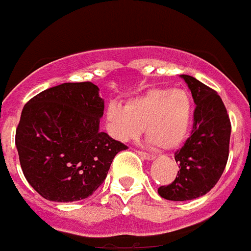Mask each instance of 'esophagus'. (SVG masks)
I'll list each match as a JSON object with an SVG mask.
<instances>
[{"instance_id":"esophagus-1","label":"esophagus","mask_w":251,"mask_h":251,"mask_svg":"<svg viewBox=\"0 0 251 251\" xmlns=\"http://www.w3.org/2000/svg\"><path fill=\"white\" fill-rule=\"evenodd\" d=\"M137 153L140 154V155H141V157L144 158V159H148V160H153L154 158H155V155H154V154L146 153V151H142V150H138Z\"/></svg>"}]
</instances>
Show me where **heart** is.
<instances>
[{
	"instance_id": "heart-1",
	"label": "heart",
	"mask_w": 251,
	"mask_h": 251,
	"mask_svg": "<svg viewBox=\"0 0 251 251\" xmlns=\"http://www.w3.org/2000/svg\"><path fill=\"white\" fill-rule=\"evenodd\" d=\"M193 119V101L184 89L155 88L122 106L111 102L106 109L110 135L120 141L145 135L150 145L170 150L181 145Z\"/></svg>"
}]
</instances>
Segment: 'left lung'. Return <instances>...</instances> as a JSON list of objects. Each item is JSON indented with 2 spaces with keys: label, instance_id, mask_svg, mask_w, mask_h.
Returning a JSON list of instances; mask_svg holds the SVG:
<instances>
[{
  "label": "left lung",
  "instance_id": "8db88e82",
  "mask_svg": "<svg viewBox=\"0 0 251 251\" xmlns=\"http://www.w3.org/2000/svg\"><path fill=\"white\" fill-rule=\"evenodd\" d=\"M196 103L193 129L175 153L179 171L176 179L158 188L168 201H188L205 196L223 174L229 155L230 120L222 98L193 76L181 75Z\"/></svg>",
  "mask_w": 251,
  "mask_h": 251
}]
</instances>
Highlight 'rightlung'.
<instances>
[{
  "mask_svg": "<svg viewBox=\"0 0 251 251\" xmlns=\"http://www.w3.org/2000/svg\"><path fill=\"white\" fill-rule=\"evenodd\" d=\"M91 81L63 83L24 105L15 133L22 171L45 200L74 202L98 189L127 149L100 131L103 100Z\"/></svg>",
  "mask_w": 251,
  "mask_h": 251,
  "instance_id": "1",
  "label": "right lung"
}]
</instances>
